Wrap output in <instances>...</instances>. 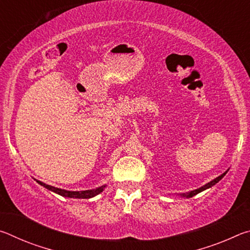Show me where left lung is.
<instances>
[{
    "mask_svg": "<svg viewBox=\"0 0 250 250\" xmlns=\"http://www.w3.org/2000/svg\"><path fill=\"white\" fill-rule=\"evenodd\" d=\"M228 171H226L225 173H223L222 175H219L218 177H216V179L215 180H213V181H210L209 183H207L206 185H204V186H202V188H197V189H194V191H191V192H188V193H183V194H181V196H184V197H193L194 195H196V194H198V193H201V192H203L204 191V189H206V188H211V186L213 185H215L216 183H218L219 181H221L224 176L226 175V173H227Z\"/></svg>",
    "mask_w": 250,
    "mask_h": 250,
    "instance_id": "1",
    "label": "left lung"
}]
</instances>
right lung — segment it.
I'll return each instance as SVG.
<instances>
[{"label":"right lung","mask_w":250,"mask_h":250,"mask_svg":"<svg viewBox=\"0 0 250 250\" xmlns=\"http://www.w3.org/2000/svg\"><path fill=\"white\" fill-rule=\"evenodd\" d=\"M37 183L41 184L42 186H44L49 191L55 192L59 194V195L62 196H65V197H75V198H90V197H94L96 195H98L99 193H101L104 191V188L105 186H100L98 188H95V189H88V191H80V192H71V191H66V189H62V188H54V186H50L43 183V182L41 181H36Z\"/></svg>","instance_id":"1"}]
</instances>
